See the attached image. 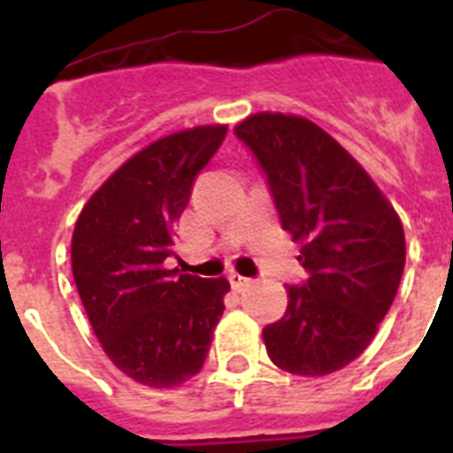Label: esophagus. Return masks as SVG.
Instances as JSON below:
<instances>
[{
  "label": "esophagus",
  "instance_id": "obj_1",
  "mask_svg": "<svg viewBox=\"0 0 453 453\" xmlns=\"http://www.w3.org/2000/svg\"><path fill=\"white\" fill-rule=\"evenodd\" d=\"M229 283H231V288H234V290H245L247 286H250V279H247V276H242V274H238V272H229Z\"/></svg>",
  "mask_w": 453,
  "mask_h": 453
}]
</instances>
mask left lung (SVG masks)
Listing matches in <instances>:
<instances>
[{
	"mask_svg": "<svg viewBox=\"0 0 453 453\" xmlns=\"http://www.w3.org/2000/svg\"><path fill=\"white\" fill-rule=\"evenodd\" d=\"M235 138L265 174L283 229L302 242L306 281L263 329L281 370L324 376L365 351L390 311L406 261L403 226L367 172L311 119L258 113Z\"/></svg>",
	"mask_w": 453,
	"mask_h": 453,
	"instance_id": "obj_1",
	"label": "left lung"
}]
</instances>
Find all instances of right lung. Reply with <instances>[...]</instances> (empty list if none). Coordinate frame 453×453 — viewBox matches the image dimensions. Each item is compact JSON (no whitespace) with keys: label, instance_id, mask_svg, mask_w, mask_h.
Wrapping results in <instances>:
<instances>
[{"label":"right lung","instance_id":"add662e5","mask_svg":"<svg viewBox=\"0 0 453 453\" xmlns=\"http://www.w3.org/2000/svg\"><path fill=\"white\" fill-rule=\"evenodd\" d=\"M226 127L156 140L83 206L72 235V274L104 351L134 381L172 388L202 370L224 313L226 279L165 270L195 177Z\"/></svg>","mask_w":453,"mask_h":453}]
</instances>
